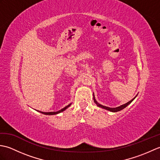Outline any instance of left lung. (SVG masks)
Wrapping results in <instances>:
<instances>
[{
	"mask_svg": "<svg viewBox=\"0 0 160 160\" xmlns=\"http://www.w3.org/2000/svg\"><path fill=\"white\" fill-rule=\"evenodd\" d=\"M136 96H135V97H136ZM135 97L134 98H132V99L131 100L128 102L127 103H126V104H122V105H121V106H120V107H115V108H110V107H106V106H103V105H102V104L98 103V102L96 101V98H95V97H94V93H93V100H94V102L97 104V106L100 107V108H104V109H106V110L110 111H111V112H118V111H121V110H122V109H124V108L127 107L129 104H131V103L132 102V101L135 99Z\"/></svg>",
	"mask_w": 160,
	"mask_h": 160,
	"instance_id": "1",
	"label": "left lung"
}]
</instances>
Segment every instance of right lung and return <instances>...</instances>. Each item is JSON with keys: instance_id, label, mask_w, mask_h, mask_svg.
Listing matches in <instances>:
<instances>
[{"instance_id": "1", "label": "right lung", "mask_w": 160, "mask_h": 160, "mask_svg": "<svg viewBox=\"0 0 160 160\" xmlns=\"http://www.w3.org/2000/svg\"><path fill=\"white\" fill-rule=\"evenodd\" d=\"M71 103L69 104V105H67V106H66L64 108H62V109H60V111H56V112H54V111H53V112H42V111H38L40 112V113H41L45 114V115H56V114H58V113H61V112L64 111L65 109H67V108L68 107L71 106Z\"/></svg>"}]
</instances>
